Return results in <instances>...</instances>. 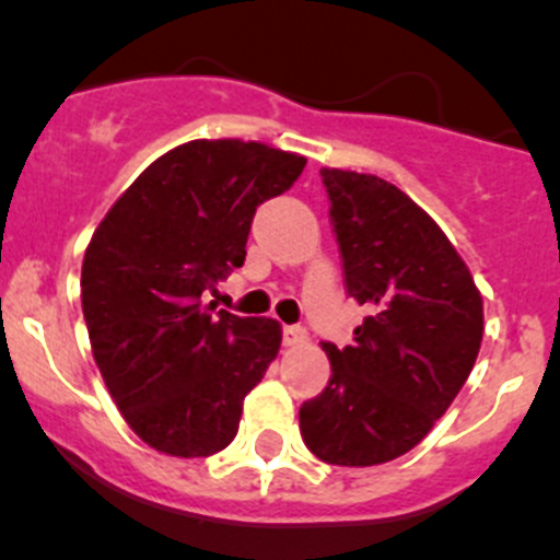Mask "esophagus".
<instances>
[{
    "label": "esophagus",
    "mask_w": 560,
    "mask_h": 560,
    "mask_svg": "<svg viewBox=\"0 0 560 560\" xmlns=\"http://www.w3.org/2000/svg\"><path fill=\"white\" fill-rule=\"evenodd\" d=\"M307 339V331L302 326H282V345L293 348V345H302Z\"/></svg>",
    "instance_id": "esophagus-1"
}]
</instances>
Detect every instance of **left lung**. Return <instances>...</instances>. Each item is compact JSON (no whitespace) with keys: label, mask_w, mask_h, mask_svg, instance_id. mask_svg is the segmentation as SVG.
Here are the masks:
<instances>
[{"label":"left lung","mask_w":560,"mask_h":560,"mask_svg":"<svg viewBox=\"0 0 560 560\" xmlns=\"http://www.w3.org/2000/svg\"><path fill=\"white\" fill-rule=\"evenodd\" d=\"M345 291L369 315L323 342L331 377L299 409L310 453L374 466L412 451L464 388L482 342V296L442 229L374 175L320 170Z\"/></svg>","instance_id":"left-lung-1"}]
</instances>
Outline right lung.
<instances>
[{
  "mask_svg": "<svg viewBox=\"0 0 560 560\" xmlns=\"http://www.w3.org/2000/svg\"><path fill=\"white\" fill-rule=\"evenodd\" d=\"M307 159L194 140L155 159L85 247L83 318L109 396L159 453L201 458L237 436L242 401L280 350V323L201 304L245 264L256 207Z\"/></svg>",
  "mask_w": 560,
  "mask_h": 560,
  "instance_id": "add662e5",
  "label": "right lung"
}]
</instances>
